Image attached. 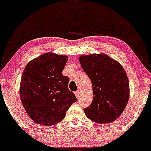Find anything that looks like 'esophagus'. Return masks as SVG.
<instances>
[{"label":"esophagus","instance_id":"1","mask_svg":"<svg viewBox=\"0 0 151 151\" xmlns=\"http://www.w3.org/2000/svg\"><path fill=\"white\" fill-rule=\"evenodd\" d=\"M74 94H75V96H77V99H79V96H80V95H79V91H76L75 93H74Z\"/></svg>","mask_w":151,"mask_h":151}]
</instances>
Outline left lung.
<instances>
[{"instance_id":"left-lung-1","label":"left lung","mask_w":151,"mask_h":151,"mask_svg":"<svg viewBox=\"0 0 151 151\" xmlns=\"http://www.w3.org/2000/svg\"><path fill=\"white\" fill-rule=\"evenodd\" d=\"M79 60L93 87V101L83 109L85 115L99 124L115 121L129 99V83L124 69L104 53L83 55Z\"/></svg>"}]
</instances>
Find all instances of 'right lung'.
<instances>
[{
	"label": "right lung",
	"instance_id": "obj_1",
	"mask_svg": "<svg viewBox=\"0 0 151 151\" xmlns=\"http://www.w3.org/2000/svg\"><path fill=\"white\" fill-rule=\"evenodd\" d=\"M68 57L46 52L27 63L23 71L19 96L27 113L39 124L52 126L64 119L77 99L68 89L63 71Z\"/></svg>",
	"mask_w": 151,
	"mask_h": 151
}]
</instances>
